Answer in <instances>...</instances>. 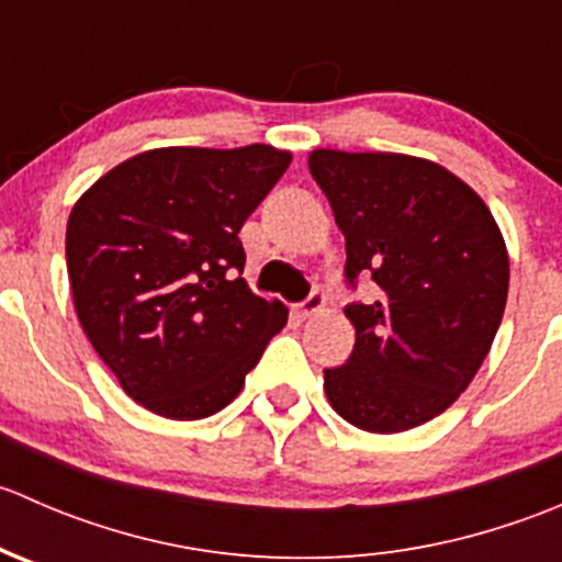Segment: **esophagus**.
Here are the masks:
<instances>
[{
    "mask_svg": "<svg viewBox=\"0 0 562 562\" xmlns=\"http://www.w3.org/2000/svg\"><path fill=\"white\" fill-rule=\"evenodd\" d=\"M323 304H326V296H323V293L313 291V293H310L307 299H304L302 304H299L296 315H299V317H313V315L321 313V310H323Z\"/></svg>",
    "mask_w": 562,
    "mask_h": 562,
    "instance_id": "34e87169",
    "label": "esophagus"
}]
</instances>
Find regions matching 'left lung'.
Listing matches in <instances>:
<instances>
[{
	"label": "left lung",
	"instance_id": "1",
	"mask_svg": "<svg viewBox=\"0 0 562 562\" xmlns=\"http://www.w3.org/2000/svg\"><path fill=\"white\" fill-rule=\"evenodd\" d=\"M310 173L345 234V277L378 296L345 307L356 345L323 370L334 411L367 432L440 416L486 359L508 296V252L486 203L438 162L315 149Z\"/></svg>",
	"mask_w": 562,
	"mask_h": 562
}]
</instances>
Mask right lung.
I'll return each instance as SVG.
<instances>
[{
    "label": "right lung",
    "mask_w": 562,
    "mask_h": 562,
    "mask_svg": "<svg viewBox=\"0 0 562 562\" xmlns=\"http://www.w3.org/2000/svg\"><path fill=\"white\" fill-rule=\"evenodd\" d=\"M291 151L168 146L94 181L67 220V274L89 342L124 394L157 416L223 411L269 339L282 302L247 288L241 225Z\"/></svg>",
    "instance_id": "obj_1"
}]
</instances>
